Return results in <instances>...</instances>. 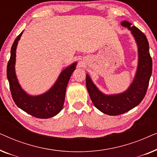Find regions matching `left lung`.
Masks as SVG:
<instances>
[{
  "label": "left lung",
  "instance_id": "1",
  "mask_svg": "<svg viewBox=\"0 0 157 157\" xmlns=\"http://www.w3.org/2000/svg\"><path fill=\"white\" fill-rule=\"evenodd\" d=\"M121 25L132 31L138 45L139 65L132 85L123 94L107 96L96 88L89 75L86 77V88L94 105L101 112L111 116L127 112L140 104L147 93L152 73V59L147 36L138 28L131 26L132 23L127 21H123Z\"/></svg>",
  "mask_w": 157,
  "mask_h": 157
}]
</instances>
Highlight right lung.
<instances>
[{
  "label": "right lung",
  "instance_id": "1",
  "mask_svg": "<svg viewBox=\"0 0 157 157\" xmlns=\"http://www.w3.org/2000/svg\"><path fill=\"white\" fill-rule=\"evenodd\" d=\"M23 32L17 36L12 45L10 57L7 65V78L15 104L29 114L38 119H48L58 114L63 109L66 86L75 70L76 63H73L61 73L54 86L42 95L31 96L23 91L15 74V61L17 44Z\"/></svg>",
  "mask_w": 157,
  "mask_h": 157
}]
</instances>
